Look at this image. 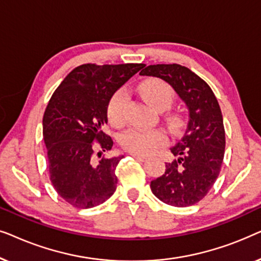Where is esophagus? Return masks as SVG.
I'll return each mask as SVG.
<instances>
[{
  "instance_id": "34e87169",
  "label": "esophagus",
  "mask_w": 261,
  "mask_h": 261,
  "mask_svg": "<svg viewBox=\"0 0 261 261\" xmlns=\"http://www.w3.org/2000/svg\"><path fill=\"white\" fill-rule=\"evenodd\" d=\"M132 156H134L137 160H140V162H145V160L147 159L145 155H140V154H132Z\"/></svg>"
}]
</instances>
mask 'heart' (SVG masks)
Instances as JSON below:
<instances>
[{
    "label": "heart",
    "instance_id": "1",
    "mask_svg": "<svg viewBox=\"0 0 261 261\" xmlns=\"http://www.w3.org/2000/svg\"><path fill=\"white\" fill-rule=\"evenodd\" d=\"M139 91L142 98L152 108L156 110H165L170 108L176 97L173 88L163 80L152 78L140 84ZM127 102V95L123 90H119L109 101L107 116L110 124L119 127L124 121V107ZM171 124L178 126L180 123V117H171ZM167 138L165 133L160 129H140L130 128L121 134L120 144L123 149L133 154L149 155L156 149L166 144Z\"/></svg>",
    "mask_w": 261,
    "mask_h": 261
}]
</instances>
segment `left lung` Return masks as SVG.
Segmentation results:
<instances>
[{"label": "left lung", "instance_id": "8db88e82", "mask_svg": "<svg viewBox=\"0 0 261 261\" xmlns=\"http://www.w3.org/2000/svg\"><path fill=\"white\" fill-rule=\"evenodd\" d=\"M140 74L167 82L189 110L187 130L171 147L176 159L151 181V190L166 204L194 205L212 189L223 162L226 134L219 102L201 77L179 64L149 65Z\"/></svg>", "mask_w": 261, "mask_h": 261}]
</instances>
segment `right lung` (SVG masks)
Instances as JSON below:
<instances>
[{
    "mask_svg": "<svg viewBox=\"0 0 261 261\" xmlns=\"http://www.w3.org/2000/svg\"><path fill=\"white\" fill-rule=\"evenodd\" d=\"M142 67L83 64L64 78L46 107L42 134L49 179L60 197L76 208L102 204L116 190L115 170L123 155L97 160L95 151L99 149L96 155L101 158L112 149V138L102 130L109 101Z\"/></svg>",
    "mask_w": 261,
    "mask_h": 261,
    "instance_id": "obj_1",
    "label": "right lung"
}]
</instances>
